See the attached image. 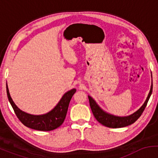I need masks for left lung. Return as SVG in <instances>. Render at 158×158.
Listing matches in <instances>:
<instances>
[{
	"instance_id": "8db88e82",
	"label": "left lung",
	"mask_w": 158,
	"mask_h": 158,
	"mask_svg": "<svg viewBox=\"0 0 158 158\" xmlns=\"http://www.w3.org/2000/svg\"><path fill=\"white\" fill-rule=\"evenodd\" d=\"M152 87L153 85H151V88H150L149 93L148 94V97L146 98V101L143 103V105L138 110H136L133 114H130L128 116H125V117H119V116H115L113 114H110L108 112L105 111L104 110L100 108V106L97 104V102L92 98L90 96H88V99H89L90 106L91 108L93 114L99 123L103 125V126L108 127V128H123V127H126L130 125L133 124L137 119L139 118L143 114V110L146 108V105L148 102L150 97H151L152 93Z\"/></svg>"
}]
</instances>
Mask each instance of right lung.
<instances>
[{"mask_svg":"<svg viewBox=\"0 0 158 158\" xmlns=\"http://www.w3.org/2000/svg\"><path fill=\"white\" fill-rule=\"evenodd\" d=\"M76 91L77 90L75 88L67 91L61 98L58 104L48 113L34 115L26 113L18 108L11 97L6 83L7 97L17 117L25 126L38 131H52L62 124L68 112L69 103Z\"/></svg>","mask_w":158,"mask_h":158,"instance_id":"1","label":"right lung"}]
</instances>
